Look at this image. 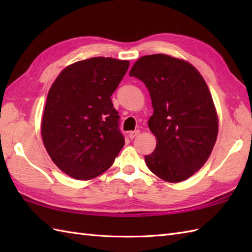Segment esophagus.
Returning a JSON list of instances; mask_svg holds the SVG:
<instances>
[{"label": "esophagus", "mask_w": 252, "mask_h": 252, "mask_svg": "<svg viewBox=\"0 0 252 252\" xmlns=\"http://www.w3.org/2000/svg\"><path fill=\"white\" fill-rule=\"evenodd\" d=\"M138 134H140V131H138V130H135V131H131V132L129 133V137L131 138V140H133V138L136 137Z\"/></svg>", "instance_id": "34e87169"}]
</instances>
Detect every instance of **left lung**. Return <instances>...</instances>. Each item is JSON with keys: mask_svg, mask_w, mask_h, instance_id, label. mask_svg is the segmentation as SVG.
Here are the masks:
<instances>
[{"mask_svg": "<svg viewBox=\"0 0 252 252\" xmlns=\"http://www.w3.org/2000/svg\"><path fill=\"white\" fill-rule=\"evenodd\" d=\"M129 74L144 82L152 98L148 127L157 146L145 156L148 169L171 183L190 178L208 160L218 136L205 80L189 63L164 54L141 57Z\"/></svg>", "mask_w": 252, "mask_h": 252, "instance_id": "left-lung-1", "label": "left lung"}]
</instances>
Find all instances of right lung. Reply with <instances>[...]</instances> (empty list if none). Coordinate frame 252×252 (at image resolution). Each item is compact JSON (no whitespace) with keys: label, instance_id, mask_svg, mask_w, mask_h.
<instances>
[{"label":"right lung","instance_id":"1","mask_svg":"<svg viewBox=\"0 0 252 252\" xmlns=\"http://www.w3.org/2000/svg\"><path fill=\"white\" fill-rule=\"evenodd\" d=\"M129 65L110 57L89 58L66 67L51 87L41 134L53 161L71 178L98 176L125 145L110 96Z\"/></svg>","mask_w":252,"mask_h":252}]
</instances>
